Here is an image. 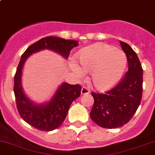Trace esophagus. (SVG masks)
Returning a JSON list of instances; mask_svg holds the SVG:
<instances>
[{
    "label": "esophagus",
    "instance_id": "obj_1",
    "mask_svg": "<svg viewBox=\"0 0 155 155\" xmlns=\"http://www.w3.org/2000/svg\"><path fill=\"white\" fill-rule=\"evenodd\" d=\"M90 91L88 88H86L85 86H83L82 88V90H81V93L82 94H89Z\"/></svg>",
    "mask_w": 155,
    "mask_h": 155
}]
</instances>
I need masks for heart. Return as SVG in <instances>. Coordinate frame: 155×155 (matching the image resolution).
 Masks as SVG:
<instances>
[{"instance_id": "1", "label": "heart", "mask_w": 155, "mask_h": 155, "mask_svg": "<svg viewBox=\"0 0 155 155\" xmlns=\"http://www.w3.org/2000/svg\"><path fill=\"white\" fill-rule=\"evenodd\" d=\"M79 60L85 71L91 72L93 85L101 91L114 87L120 81L127 66L125 54L106 44H97L86 48L79 53ZM79 77L85 72L78 64L72 65Z\"/></svg>"}]
</instances>
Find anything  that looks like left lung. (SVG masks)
Segmentation results:
<instances>
[{"mask_svg": "<svg viewBox=\"0 0 155 155\" xmlns=\"http://www.w3.org/2000/svg\"><path fill=\"white\" fill-rule=\"evenodd\" d=\"M128 62V71L120 82L109 91L91 92L94 103L91 119L99 127L115 129L127 124L137 110L142 101L143 69L136 52L127 43L120 41Z\"/></svg>", "mask_w": 155, "mask_h": 155, "instance_id": "1", "label": "left lung"}]
</instances>
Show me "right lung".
<instances>
[{"mask_svg": "<svg viewBox=\"0 0 155 155\" xmlns=\"http://www.w3.org/2000/svg\"><path fill=\"white\" fill-rule=\"evenodd\" d=\"M78 45V41L58 37H45L31 45L21 56L14 76V91L16 107L22 120L31 127L41 131H51L58 128L67 117L72 102L81 94L80 85L63 83L51 100L47 104H33L24 94L21 84L22 70L25 60L33 53L50 49L67 58L70 51Z\"/></svg>", "mask_w": 155, "mask_h": 155, "instance_id": "1", "label": "right lung"}]
</instances>
